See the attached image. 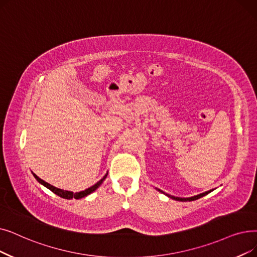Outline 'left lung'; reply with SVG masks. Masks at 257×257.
I'll return each instance as SVG.
<instances>
[{
  "mask_svg": "<svg viewBox=\"0 0 257 257\" xmlns=\"http://www.w3.org/2000/svg\"><path fill=\"white\" fill-rule=\"evenodd\" d=\"M209 192H205V193H202V194H198L196 196H192V197H188V198H182V197H175V196H171V195H168L169 197L175 199V200H181V202H191V200H195V199H198L200 197L205 196L206 194H208Z\"/></svg>",
  "mask_w": 257,
  "mask_h": 257,
  "instance_id": "8db88e82",
  "label": "left lung"
}]
</instances>
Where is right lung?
Returning <instances> with one entry per match:
<instances>
[{"label": "right lung", "mask_w": 257, "mask_h": 257, "mask_svg": "<svg viewBox=\"0 0 257 257\" xmlns=\"http://www.w3.org/2000/svg\"><path fill=\"white\" fill-rule=\"evenodd\" d=\"M33 176H35V177L37 178V181H38L39 183H41L42 185H44L45 187H47V188L49 189V190H51L53 193H55V194L59 195V196H61V197H63V198H66V199H71V198L79 199V198H82V197L87 196L88 194H90L91 192H93V191L95 190V189L103 183V181L105 180V177H106V176H105L104 178H102L101 181H98L95 185H93V186H92V187H90V188L86 189V190H84V191L73 193V192L66 191V190H62V189H59V188H55V187L51 186L50 184H48V183H46V182H44L43 180H41V178H40L39 176H37L36 174H33Z\"/></svg>", "instance_id": "obj_1"}]
</instances>
